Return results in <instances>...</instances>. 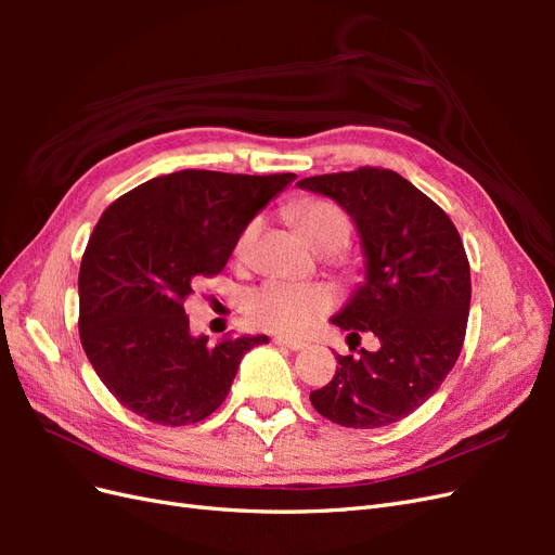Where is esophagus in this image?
Wrapping results in <instances>:
<instances>
[{"label":"esophagus","instance_id":"obj_1","mask_svg":"<svg viewBox=\"0 0 555 555\" xmlns=\"http://www.w3.org/2000/svg\"><path fill=\"white\" fill-rule=\"evenodd\" d=\"M275 345L287 347V349H292V351H300V349L308 347L306 340H296V338H275Z\"/></svg>","mask_w":555,"mask_h":555}]
</instances>
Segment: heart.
Instances as JSON below:
<instances>
[{
	"instance_id": "obj_1",
	"label": "heart",
	"mask_w": 555,
	"mask_h": 555,
	"mask_svg": "<svg viewBox=\"0 0 555 555\" xmlns=\"http://www.w3.org/2000/svg\"><path fill=\"white\" fill-rule=\"evenodd\" d=\"M294 220L308 243L319 251L340 249L351 233L347 212L328 198H304L294 206ZM257 224H249L236 243L238 255H245L255 238ZM335 296L322 284H289L271 280L251 289L245 298L247 319L255 326L275 333H304L319 317L328 312Z\"/></svg>"
}]
</instances>
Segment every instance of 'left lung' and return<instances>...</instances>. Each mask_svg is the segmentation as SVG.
Listing matches in <instances>:
<instances>
[{"instance_id":"1","label":"left lung","mask_w":555,"mask_h":555,"mask_svg":"<svg viewBox=\"0 0 555 555\" xmlns=\"http://www.w3.org/2000/svg\"><path fill=\"white\" fill-rule=\"evenodd\" d=\"M333 198L354 222L365 278L331 317L347 331L375 333L379 349L338 357L312 408L345 428H379L412 414L456 363L469 312V263L447 212L389 169L363 166L296 182Z\"/></svg>"}]
</instances>
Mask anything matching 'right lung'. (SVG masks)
<instances>
[{"mask_svg":"<svg viewBox=\"0 0 555 555\" xmlns=\"http://www.w3.org/2000/svg\"><path fill=\"white\" fill-rule=\"evenodd\" d=\"M294 173L184 169L133 188L96 222L78 273L80 343L106 389L153 424L188 426L222 405L268 335L210 345L182 300L227 266L245 227Z\"/></svg>","mask_w":555,"mask_h":555,"instance_id":"add662e5","label":"right lung"}]
</instances>
